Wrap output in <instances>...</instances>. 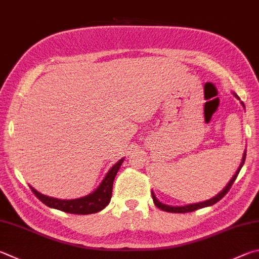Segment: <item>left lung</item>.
Returning a JSON list of instances; mask_svg holds the SVG:
<instances>
[{
	"instance_id": "obj_1",
	"label": "left lung",
	"mask_w": 259,
	"mask_h": 259,
	"mask_svg": "<svg viewBox=\"0 0 259 259\" xmlns=\"http://www.w3.org/2000/svg\"><path fill=\"white\" fill-rule=\"evenodd\" d=\"M236 96H237V95H236ZM237 97H238V96H237ZM238 98H239V97H238ZM241 104L243 105V103H241ZM244 159H246V153L243 154L241 165L239 166V168H238L237 172H236V175H234V176H233V178L231 179V181H230V182L228 183V186L225 187L224 189H223L222 191H221L218 196L213 197V198H211V199H209V200H206V201H201V203L191 204V205H188V206H181V207H172V206H167V205H164V204H162V203H159V201L156 199V197H155L154 192L152 191V197H153V201H154L155 206H156L157 208L164 210V211H168V213H188V211H194V210H196V209L204 208V207H207V206L214 205L215 203H218L219 200L222 199L223 197L228 194L229 190L231 189V187H232V185H233V182L236 181V179H237V177H238V175H239V172H240L241 167H242V165H243Z\"/></svg>"
}]
</instances>
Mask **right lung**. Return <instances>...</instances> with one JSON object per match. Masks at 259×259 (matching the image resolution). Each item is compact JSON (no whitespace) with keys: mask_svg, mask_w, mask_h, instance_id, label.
I'll return each mask as SVG.
<instances>
[{"mask_svg":"<svg viewBox=\"0 0 259 259\" xmlns=\"http://www.w3.org/2000/svg\"><path fill=\"white\" fill-rule=\"evenodd\" d=\"M123 158L120 159L115 165L111 168L107 173L104 180L102 181L100 187L86 197L79 199H71V200H61L56 198H52L45 195H41L40 192L35 190L34 188L30 187L31 191L38 198L41 203L45 204L49 207L65 211L70 214H78V215H86L97 213V211L105 208V206L109 205L111 197H112V187H113V181L116 176L117 171L121 166Z\"/></svg>","mask_w":259,"mask_h":259,"instance_id":"right-lung-1","label":"right lung"}]
</instances>
